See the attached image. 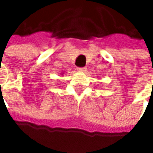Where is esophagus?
<instances>
[{
	"label": "esophagus",
	"mask_w": 153,
	"mask_h": 153,
	"mask_svg": "<svg viewBox=\"0 0 153 153\" xmlns=\"http://www.w3.org/2000/svg\"><path fill=\"white\" fill-rule=\"evenodd\" d=\"M76 71H79V72H83V71H86V68L85 67H78L76 69Z\"/></svg>",
	"instance_id": "obj_1"
}]
</instances>
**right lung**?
Segmentation results:
<instances>
[{"label": "right lung", "instance_id": "1", "mask_svg": "<svg viewBox=\"0 0 153 153\" xmlns=\"http://www.w3.org/2000/svg\"><path fill=\"white\" fill-rule=\"evenodd\" d=\"M62 74H64V73H62Z\"/></svg>", "mask_w": 153, "mask_h": 153}]
</instances>
